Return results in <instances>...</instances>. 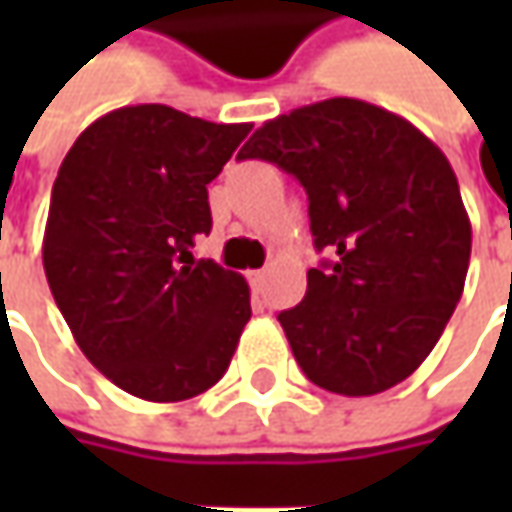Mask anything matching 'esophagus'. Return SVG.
<instances>
[{
  "instance_id": "esophagus-1",
  "label": "esophagus",
  "mask_w": 512,
  "mask_h": 512,
  "mask_svg": "<svg viewBox=\"0 0 512 512\" xmlns=\"http://www.w3.org/2000/svg\"><path fill=\"white\" fill-rule=\"evenodd\" d=\"M265 270H250V276H247V279H250V285H253V290H262V287H265Z\"/></svg>"
}]
</instances>
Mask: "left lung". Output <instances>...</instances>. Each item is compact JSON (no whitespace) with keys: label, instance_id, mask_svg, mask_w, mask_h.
<instances>
[{"label":"left lung","instance_id":"left-lung-1","mask_svg":"<svg viewBox=\"0 0 512 512\" xmlns=\"http://www.w3.org/2000/svg\"><path fill=\"white\" fill-rule=\"evenodd\" d=\"M239 159H265L307 190L313 245L305 299L279 313L307 379L376 396L430 356L462 299L473 230L459 179L422 130L362 99L276 116Z\"/></svg>","mask_w":512,"mask_h":512}]
</instances>
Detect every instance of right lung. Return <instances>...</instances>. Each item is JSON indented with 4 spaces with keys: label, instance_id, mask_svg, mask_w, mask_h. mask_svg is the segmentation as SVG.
Listing matches in <instances>:
<instances>
[{
    "label": "right lung",
    "instance_id": "1",
    "mask_svg": "<svg viewBox=\"0 0 512 512\" xmlns=\"http://www.w3.org/2000/svg\"><path fill=\"white\" fill-rule=\"evenodd\" d=\"M253 125L168 105L99 116L50 193L42 262L88 362L145 402H185L225 376L250 319L245 276L190 247L210 233L207 185Z\"/></svg>",
    "mask_w": 512,
    "mask_h": 512
}]
</instances>
